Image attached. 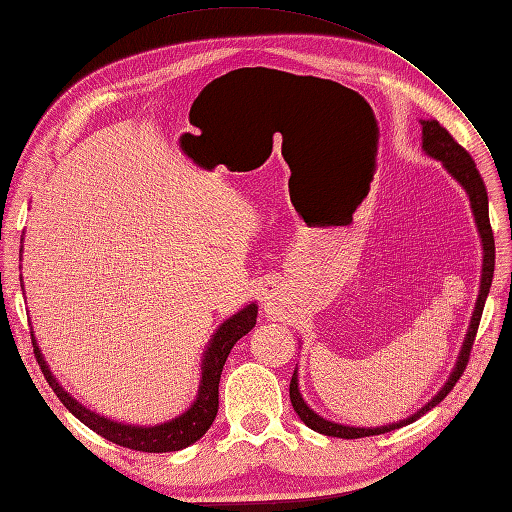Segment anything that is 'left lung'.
<instances>
[{"instance_id":"left-lung-1","label":"left lung","mask_w":512,"mask_h":512,"mask_svg":"<svg viewBox=\"0 0 512 512\" xmlns=\"http://www.w3.org/2000/svg\"><path fill=\"white\" fill-rule=\"evenodd\" d=\"M423 128V137H421V148L436 161L443 163V168L449 172V176L465 189V194L469 198L471 213L475 220V229H478L480 235V244H482V275H480V290H478V299H475V307L471 314V323L467 327L465 340H462V347L458 353V360L451 368V373L447 377V382L443 388L436 392V395L425 403L423 408H419L414 414H410L408 419H401L397 423H388V425H377V427H358V425H344L329 421L325 417H320L318 412H314L307 401L303 399L301 390H299V368H294L292 382H290V401L294 412L299 414V419L310 427V430L325 434V436H336V438H364V436H377V434H386L392 430H399L403 425H410L412 421H417L423 417L425 412H430L434 406H438L447 395L449 390L456 386L458 379L465 373V366L469 362V353L475 340V331H478L482 310L486 303V296H489L491 290V281H493V270H495V240H493V231H491V222H489V196H486V187L480 172L475 170V163L471 159V154L462 148L458 141L447 133V128H443L436 120H421Z\"/></svg>"}]
</instances>
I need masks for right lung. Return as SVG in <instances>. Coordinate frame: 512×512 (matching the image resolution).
I'll return each mask as SVG.
<instances>
[{
    "mask_svg": "<svg viewBox=\"0 0 512 512\" xmlns=\"http://www.w3.org/2000/svg\"><path fill=\"white\" fill-rule=\"evenodd\" d=\"M255 323H257L255 301L244 305L242 310H237L227 320H222L218 329L213 331V336L209 338L205 351H202L200 382H198V395L194 403L183 414H178V417L157 425H135V423L113 421L109 417H102L98 412H93L87 406H82L74 395H69V392L61 386V382L56 379V375L50 371V364H47L43 358L37 338H34V331H30V334L34 344V355H37V362L47 379V384L52 386L56 397L63 401V406L74 414L80 423H85L89 430L100 434L102 438H106V441H111L115 445H122L135 451H148V454H165V451H178L194 445L202 436H205V432L209 430L213 419H216L218 414V384H220L224 362H227L233 344L242 336H246L248 331L255 327Z\"/></svg>",
    "mask_w": 512,
    "mask_h": 512,
    "instance_id": "right-lung-1",
    "label": "right lung"
}]
</instances>
